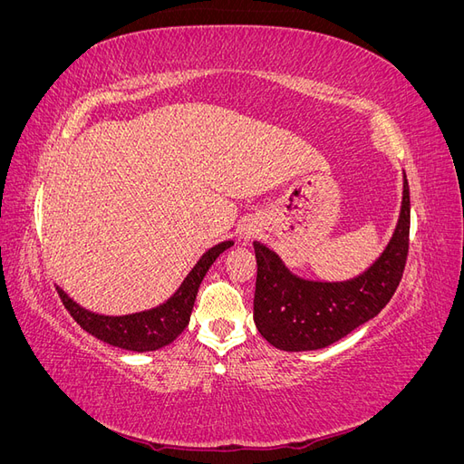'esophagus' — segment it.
Instances as JSON below:
<instances>
[{
  "mask_svg": "<svg viewBox=\"0 0 464 464\" xmlns=\"http://www.w3.org/2000/svg\"><path fill=\"white\" fill-rule=\"evenodd\" d=\"M254 228H251V227H242L240 228V240L244 242V244H247L249 240H251V237H254Z\"/></svg>",
  "mask_w": 464,
  "mask_h": 464,
  "instance_id": "34e87169",
  "label": "esophagus"
}]
</instances>
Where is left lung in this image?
I'll list each match as a JSON object with an SVG mask.
<instances>
[{
	"instance_id": "1",
	"label": "left lung",
	"mask_w": 464,
	"mask_h": 464,
	"mask_svg": "<svg viewBox=\"0 0 464 464\" xmlns=\"http://www.w3.org/2000/svg\"><path fill=\"white\" fill-rule=\"evenodd\" d=\"M399 222L383 254L362 275L321 283L294 275L273 249L254 242L257 280L254 321L266 343L286 353L319 350L341 341L383 310L395 294L409 256L411 193L402 176Z\"/></svg>"
}]
</instances>
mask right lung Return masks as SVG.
<instances>
[{
	"label": "right lung",
	"instance_id": "add662e5",
	"mask_svg": "<svg viewBox=\"0 0 464 464\" xmlns=\"http://www.w3.org/2000/svg\"><path fill=\"white\" fill-rule=\"evenodd\" d=\"M232 246L234 242L228 240L207 249L172 296L164 304L145 312L128 315H102L85 310V307L69 298L60 286L58 294L72 317L89 334L96 336L98 341H104L123 350H133V353H150V350H159L176 341V336L188 327L203 276L222 251H227Z\"/></svg>",
	"mask_w": 464,
	"mask_h": 464
}]
</instances>
